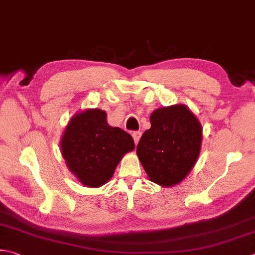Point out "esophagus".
<instances>
[{
	"instance_id": "esophagus-1",
	"label": "esophagus",
	"mask_w": 255,
	"mask_h": 255,
	"mask_svg": "<svg viewBox=\"0 0 255 255\" xmlns=\"http://www.w3.org/2000/svg\"><path fill=\"white\" fill-rule=\"evenodd\" d=\"M132 138H133V141H134V143H138V141H139V139H140V137H141V131H133L132 133Z\"/></svg>"
}]
</instances>
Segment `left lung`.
Wrapping results in <instances>:
<instances>
[{"mask_svg":"<svg viewBox=\"0 0 255 255\" xmlns=\"http://www.w3.org/2000/svg\"><path fill=\"white\" fill-rule=\"evenodd\" d=\"M150 123L137 144V154L151 181L171 187L186 178L197 161L201 125L183 105L156 109Z\"/></svg>","mask_w":255,"mask_h":255,"instance_id":"1","label":"left lung"}]
</instances>
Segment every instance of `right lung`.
Segmentation results:
<instances>
[{
    "mask_svg": "<svg viewBox=\"0 0 255 255\" xmlns=\"http://www.w3.org/2000/svg\"><path fill=\"white\" fill-rule=\"evenodd\" d=\"M62 154L78 180L97 188L113 177L123 156L134 148L132 137L109 126L106 113L88 109L72 118L62 138Z\"/></svg>",
    "mask_w": 255,
    "mask_h": 255,
    "instance_id": "add662e5",
    "label": "right lung"
}]
</instances>
